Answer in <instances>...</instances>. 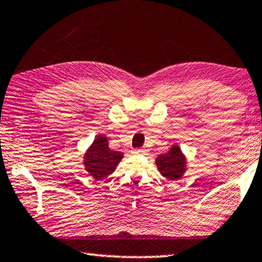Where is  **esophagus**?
Returning a JSON list of instances; mask_svg holds the SVG:
<instances>
[{"mask_svg": "<svg viewBox=\"0 0 262 262\" xmlns=\"http://www.w3.org/2000/svg\"><path fill=\"white\" fill-rule=\"evenodd\" d=\"M145 149H135L134 151H133V154H135V155H143V154H145Z\"/></svg>", "mask_w": 262, "mask_h": 262, "instance_id": "obj_1", "label": "esophagus"}]
</instances>
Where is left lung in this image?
I'll list each match as a JSON object with an SVG mask.
<instances>
[{
    "label": "left lung",
    "instance_id": "obj_1",
    "mask_svg": "<svg viewBox=\"0 0 262 262\" xmlns=\"http://www.w3.org/2000/svg\"><path fill=\"white\" fill-rule=\"evenodd\" d=\"M157 168L165 179L175 181L183 177L187 170V158L178 144H174L165 155L156 158Z\"/></svg>",
    "mask_w": 262,
    "mask_h": 262
}]
</instances>
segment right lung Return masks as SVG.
<instances>
[{"instance_id":"1","label":"right lung","mask_w":262,"mask_h":262,"mask_svg":"<svg viewBox=\"0 0 262 262\" xmlns=\"http://www.w3.org/2000/svg\"><path fill=\"white\" fill-rule=\"evenodd\" d=\"M122 158V152L108 147L106 136L98 135L83 156L84 169L94 179L103 180L115 172Z\"/></svg>"}]
</instances>
